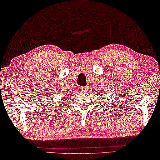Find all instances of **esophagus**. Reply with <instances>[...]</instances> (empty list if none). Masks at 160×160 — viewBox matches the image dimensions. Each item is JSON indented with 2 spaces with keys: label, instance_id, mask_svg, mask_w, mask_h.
Masks as SVG:
<instances>
[{
  "label": "esophagus",
  "instance_id": "1",
  "mask_svg": "<svg viewBox=\"0 0 160 160\" xmlns=\"http://www.w3.org/2000/svg\"><path fill=\"white\" fill-rule=\"evenodd\" d=\"M81 88H82V90H83V91H87L88 90V88L86 87V86H83V87H82Z\"/></svg>",
  "mask_w": 160,
  "mask_h": 160
}]
</instances>
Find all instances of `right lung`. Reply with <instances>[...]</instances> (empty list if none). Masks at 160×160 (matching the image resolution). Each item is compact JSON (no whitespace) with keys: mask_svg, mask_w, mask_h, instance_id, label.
<instances>
[{"mask_svg":"<svg viewBox=\"0 0 160 160\" xmlns=\"http://www.w3.org/2000/svg\"><path fill=\"white\" fill-rule=\"evenodd\" d=\"M68 94H69V93H68Z\"/></svg>","mask_w":160,"mask_h":160,"instance_id":"right-lung-1","label":"right lung"}]
</instances>
